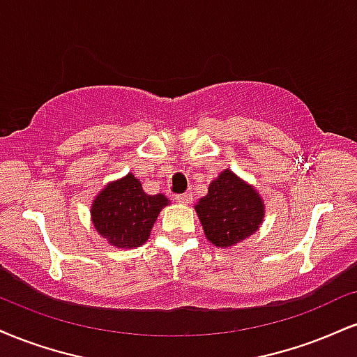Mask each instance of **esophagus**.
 <instances>
[{
    "label": "esophagus",
    "instance_id": "obj_1",
    "mask_svg": "<svg viewBox=\"0 0 357 357\" xmlns=\"http://www.w3.org/2000/svg\"><path fill=\"white\" fill-rule=\"evenodd\" d=\"M174 199L178 201V203H181V204H188V203H191L192 195H191V192H184V195H178V196H176Z\"/></svg>",
    "mask_w": 357,
    "mask_h": 357
}]
</instances>
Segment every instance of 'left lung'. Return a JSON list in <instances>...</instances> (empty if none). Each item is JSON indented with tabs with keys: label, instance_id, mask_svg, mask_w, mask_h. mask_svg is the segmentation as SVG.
<instances>
[{
	"label": "left lung",
	"instance_id": "obj_1",
	"mask_svg": "<svg viewBox=\"0 0 357 357\" xmlns=\"http://www.w3.org/2000/svg\"><path fill=\"white\" fill-rule=\"evenodd\" d=\"M195 209L206 239L222 249L233 248L255 234L266 214L264 201L256 188L231 169L218 174Z\"/></svg>",
	"mask_w": 357,
	"mask_h": 357
}]
</instances>
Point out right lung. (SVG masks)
I'll use <instances>...</instances> for the list:
<instances>
[{"label": "right lung", "instance_id": "obj_1", "mask_svg": "<svg viewBox=\"0 0 357 357\" xmlns=\"http://www.w3.org/2000/svg\"><path fill=\"white\" fill-rule=\"evenodd\" d=\"M169 204L165 195H148L135 174L106 184L93 199L91 222L108 244L121 249L139 248L149 239L161 209Z\"/></svg>", "mask_w": 357, "mask_h": 357}]
</instances>
